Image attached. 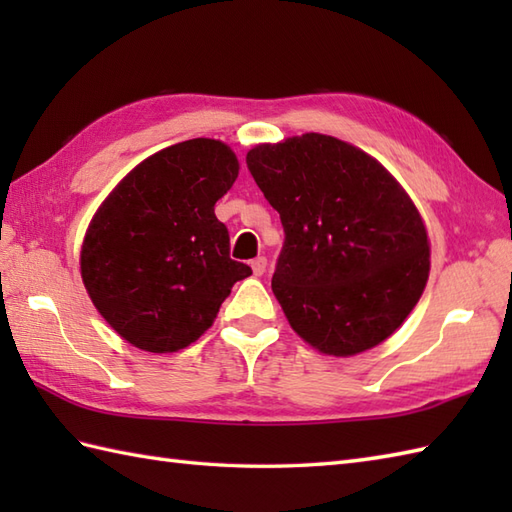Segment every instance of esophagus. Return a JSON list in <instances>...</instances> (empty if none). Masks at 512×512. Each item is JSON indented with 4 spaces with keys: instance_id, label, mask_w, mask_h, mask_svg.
<instances>
[{
    "instance_id": "1",
    "label": "esophagus",
    "mask_w": 512,
    "mask_h": 512,
    "mask_svg": "<svg viewBox=\"0 0 512 512\" xmlns=\"http://www.w3.org/2000/svg\"><path fill=\"white\" fill-rule=\"evenodd\" d=\"M250 266H253V273H255L257 277H262V275L266 273L268 259H266V257H257V259H253V262H250Z\"/></svg>"
}]
</instances>
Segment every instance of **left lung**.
<instances>
[{
  "mask_svg": "<svg viewBox=\"0 0 512 512\" xmlns=\"http://www.w3.org/2000/svg\"><path fill=\"white\" fill-rule=\"evenodd\" d=\"M246 165L284 226L273 292L292 330L334 356L394 334L427 284L429 239L387 169L323 134L257 145Z\"/></svg>",
  "mask_w": 512,
  "mask_h": 512,
  "instance_id": "left-lung-1",
  "label": "left lung"
}]
</instances>
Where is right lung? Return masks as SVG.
Returning a JSON list of instances; mask_svg holds the SVG:
<instances>
[{
	"instance_id": "obj_1",
	"label": "right lung",
	"mask_w": 512,
	"mask_h": 512,
	"mask_svg": "<svg viewBox=\"0 0 512 512\" xmlns=\"http://www.w3.org/2000/svg\"><path fill=\"white\" fill-rule=\"evenodd\" d=\"M237 158L220 140L171 145L129 173L85 233L81 275L92 303L125 341L176 352L211 328L235 281L215 202L233 187Z\"/></svg>"
}]
</instances>
